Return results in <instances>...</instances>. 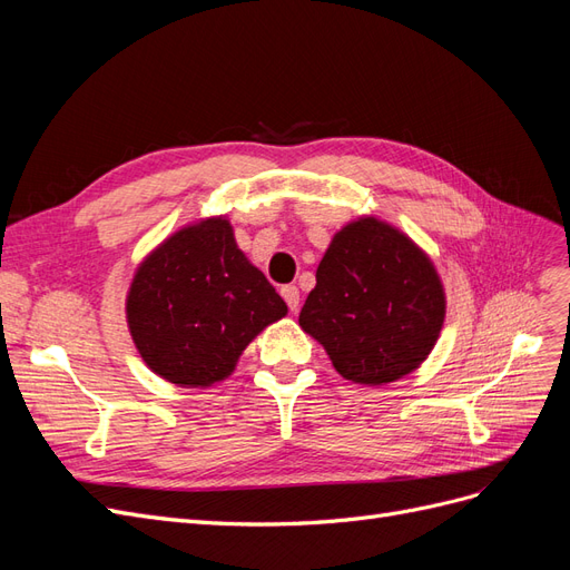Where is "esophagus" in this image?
Listing matches in <instances>:
<instances>
[{"label":"esophagus","instance_id":"obj_1","mask_svg":"<svg viewBox=\"0 0 570 570\" xmlns=\"http://www.w3.org/2000/svg\"><path fill=\"white\" fill-rule=\"evenodd\" d=\"M281 295H283V299L287 302L289 312H297V308H299V289H297L295 285H285V287L281 289Z\"/></svg>","mask_w":570,"mask_h":570}]
</instances>
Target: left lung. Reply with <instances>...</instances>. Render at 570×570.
<instances>
[{
	"label": "left lung",
	"instance_id": "obj_1",
	"mask_svg": "<svg viewBox=\"0 0 570 570\" xmlns=\"http://www.w3.org/2000/svg\"><path fill=\"white\" fill-rule=\"evenodd\" d=\"M444 308L430 256L390 223L364 216L325 249L299 325L342 377L383 385L416 371L433 352Z\"/></svg>",
	"mask_w": 570,
	"mask_h": 570
}]
</instances>
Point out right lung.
I'll list each match as a JSON object with an SVG mask.
<instances>
[{"instance_id": "right-lung-1", "label": "right lung", "mask_w": 570, "mask_h": 570, "mask_svg": "<svg viewBox=\"0 0 570 570\" xmlns=\"http://www.w3.org/2000/svg\"><path fill=\"white\" fill-rule=\"evenodd\" d=\"M287 304L237 247L228 218L214 216L166 237L137 266L126 299L145 364L180 387H209L281 321Z\"/></svg>"}]
</instances>
